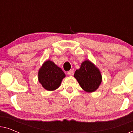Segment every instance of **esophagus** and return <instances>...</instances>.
Returning <instances> with one entry per match:
<instances>
[{
    "label": "esophagus",
    "instance_id": "esophagus-1",
    "mask_svg": "<svg viewBox=\"0 0 133 133\" xmlns=\"http://www.w3.org/2000/svg\"><path fill=\"white\" fill-rule=\"evenodd\" d=\"M67 74L70 76H72L74 74V70H71L70 71H69L67 72Z\"/></svg>",
    "mask_w": 133,
    "mask_h": 133
}]
</instances>
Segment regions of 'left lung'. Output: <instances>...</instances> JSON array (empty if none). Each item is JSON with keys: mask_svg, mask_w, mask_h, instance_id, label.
Returning a JSON list of instances; mask_svg holds the SVG:
<instances>
[{"mask_svg": "<svg viewBox=\"0 0 133 133\" xmlns=\"http://www.w3.org/2000/svg\"><path fill=\"white\" fill-rule=\"evenodd\" d=\"M74 77L81 88L87 92L95 91L99 88L102 79L100 70L88 60L81 63L80 68L74 72Z\"/></svg>", "mask_w": 133, "mask_h": 133, "instance_id": "8db88e82", "label": "left lung"}]
</instances>
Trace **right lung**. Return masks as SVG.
Listing matches in <instances>:
<instances>
[{"label":"right lung","mask_w":133,"mask_h":133,"mask_svg":"<svg viewBox=\"0 0 133 133\" xmlns=\"http://www.w3.org/2000/svg\"><path fill=\"white\" fill-rule=\"evenodd\" d=\"M65 74L52 61L48 60L43 63L38 72V79L43 88L54 91L59 88Z\"/></svg>","instance_id":"obj_1"}]
</instances>
